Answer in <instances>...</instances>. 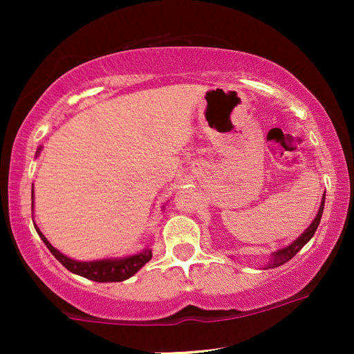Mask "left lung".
<instances>
[{
  "label": "left lung",
  "mask_w": 354,
  "mask_h": 354,
  "mask_svg": "<svg viewBox=\"0 0 354 354\" xmlns=\"http://www.w3.org/2000/svg\"><path fill=\"white\" fill-rule=\"evenodd\" d=\"M324 205H326V193H324V195H322L321 206H319L317 214H316V217H314V221L311 222V224H309L308 229L304 230L303 234L299 235L297 240H293L288 246H285V248H280V250H275L274 253L270 254L269 263L264 266V269H274V268H279V266H282L285 263H288V261L292 259L293 256L297 254L298 251L301 250L303 246L308 243L309 240L313 239V235L316 234V230H317V227H319V222H321V217H322V212H324Z\"/></svg>",
  "instance_id": "8db88e82"
}]
</instances>
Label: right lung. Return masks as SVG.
Masks as SVG:
<instances>
[{
    "instance_id": "1",
    "label": "right lung",
    "mask_w": 354,
    "mask_h": 354,
    "mask_svg": "<svg viewBox=\"0 0 354 354\" xmlns=\"http://www.w3.org/2000/svg\"><path fill=\"white\" fill-rule=\"evenodd\" d=\"M41 147L37 148L35 158L40 154ZM35 225V224H33ZM37 234L40 235L43 243L46 245V248L51 251V254L59 261V263L64 266L67 270H71L72 274L80 275V277H85L88 280H93V282H122V280H127L138 272L140 269L143 268L145 264L148 263L149 259L153 258V253L149 248H145L143 251L135 254L124 256V258H104V259H95V261H77L72 259L69 256L62 254L59 250H56L50 241L46 240V236L41 234L40 229L35 225Z\"/></svg>"
}]
</instances>
